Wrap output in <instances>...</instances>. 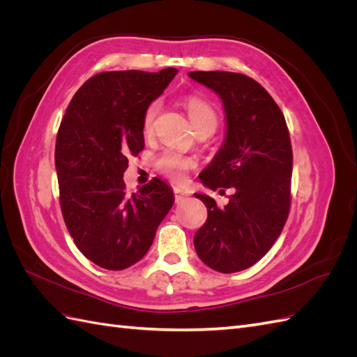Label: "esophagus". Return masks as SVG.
Wrapping results in <instances>:
<instances>
[{
  "instance_id": "1",
  "label": "esophagus",
  "mask_w": 357,
  "mask_h": 357,
  "mask_svg": "<svg viewBox=\"0 0 357 357\" xmlns=\"http://www.w3.org/2000/svg\"><path fill=\"white\" fill-rule=\"evenodd\" d=\"M174 193H176V201L177 202L181 201V199H185L186 197L190 195V192L186 190V189H183V188H174Z\"/></svg>"
}]
</instances>
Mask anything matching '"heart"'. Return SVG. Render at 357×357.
I'll use <instances>...</instances> for the list:
<instances>
[{"instance_id":"obj_1","label":"heart","mask_w":357,"mask_h":357,"mask_svg":"<svg viewBox=\"0 0 357 357\" xmlns=\"http://www.w3.org/2000/svg\"><path fill=\"white\" fill-rule=\"evenodd\" d=\"M186 112L189 116V121L193 126L195 131L202 128H211L213 131L215 129V125H218V114L213 110V107L205 102L201 98H197V96H190L185 101ZM159 113V102H152L144 113L143 119V131L144 134H150L153 131V125H155V119ZM195 167V160L192 158H186L177 152H165L158 160V168L171 177L176 181H181L185 178L188 169Z\"/></svg>"}]
</instances>
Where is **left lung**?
Returning a JSON list of instances; mask_svg holds the SVG:
<instances>
[{"instance_id":"1","label":"left lung","mask_w":357,"mask_h":357,"mask_svg":"<svg viewBox=\"0 0 357 357\" xmlns=\"http://www.w3.org/2000/svg\"><path fill=\"white\" fill-rule=\"evenodd\" d=\"M189 77L219 95L226 121L223 144L199 180L220 193L234 190L225 207L195 193L208 218L193 244L214 271L238 273L266 255L287 220L294 165L287 125L271 95L252 77L229 71H192Z\"/></svg>"}]
</instances>
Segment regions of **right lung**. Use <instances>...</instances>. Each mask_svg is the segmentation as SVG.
Masks as SVG:
<instances>
[{
    "mask_svg": "<svg viewBox=\"0 0 357 357\" xmlns=\"http://www.w3.org/2000/svg\"><path fill=\"white\" fill-rule=\"evenodd\" d=\"M176 74H96L75 92L61 122L55 167L62 215L79 250L101 268L121 271L143 259L174 204L159 178L128 195L123 172L128 156L144 149L147 107Z\"/></svg>",
    "mask_w": 357,
    "mask_h": 357,
    "instance_id": "add662e5",
    "label": "right lung"
}]
</instances>
